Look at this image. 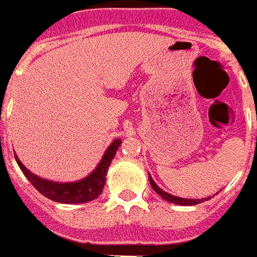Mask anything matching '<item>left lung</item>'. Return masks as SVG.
Returning a JSON list of instances; mask_svg holds the SVG:
<instances>
[{"mask_svg": "<svg viewBox=\"0 0 257 257\" xmlns=\"http://www.w3.org/2000/svg\"><path fill=\"white\" fill-rule=\"evenodd\" d=\"M149 180H150V184H152V187H153V190L157 192L163 199L168 200V202H171V203H175V204H180V206H194V204H198V203H202V202H204V200H209V198H202V199H186V198H179V196H175V195H171L168 194V192H165V191H163L160 187L154 183V180L152 179V177L149 176Z\"/></svg>", "mask_w": 257, "mask_h": 257, "instance_id": "left-lung-1", "label": "left lung"}]
</instances>
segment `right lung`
<instances>
[{
  "instance_id": "obj_1",
  "label": "right lung",
  "mask_w": 257,
  "mask_h": 257,
  "mask_svg": "<svg viewBox=\"0 0 257 257\" xmlns=\"http://www.w3.org/2000/svg\"><path fill=\"white\" fill-rule=\"evenodd\" d=\"M120 144V138L113 141L112 144L108 146L101 161L93 172L84 177L82 180L74 181V183H57V181L42 179L28 171L17 158L16 154H15V157H16L17 164L20 167L21 172L24 173V176L46 198L54 200V202H59V203H86V202L96 199L101 194V191L105 186V176H107L109 164L115 157V153L119 149Z\"/></svg>"
}]
</instances>
